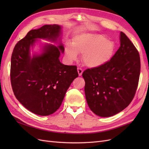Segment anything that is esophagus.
<instances>
[{"label": "esophagus", "instance_id": "1", "mask_svg": "<svg viewBox=\"0 0 149 149\" xmlns=\"http://www.w3.org/2000/svg\"><path fill=\"white\" fill-rule=\"evenodd\" d=\"M77 70H78V73L79 76H81L82 74H83V70L81 68H78Z\"/></svg>", "mask_w": 149, "mask_h": 149}]
</instances>
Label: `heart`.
Returning <instances> with one entry per match:
<instances>
[{
	"mask_svg": "<svg viewBox=\"0 0 149 149\" xmlns=\"http://www.w3.org/2000/svg\"><path fill=\"white\" fill-rule=\"evenodd\" d=\"M115 44L100 34L83 33L75 38L73 44L66 45L65 52L68 60H78L82 55L84 64L89 68H98L109 62L114 55Z\"/></svg>",
	"mask_w": 149,
	"mask_h": 149,
	"instance_id": "obj_1",
	"label": "heart"
}]
</instances>
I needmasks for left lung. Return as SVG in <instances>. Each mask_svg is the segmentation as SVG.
<instances>
[{
	"instance_id": "1",
	"label": "left lung",
	"mask_w": 149,
	"mask_h": 149,
	"mask_svg": "<svg viewBox=\"0 0 149 149\" xmlns=\"http://www.w3.org/2000/svg\"><path fill=\"white\" fill-rule=\"evenodd\" d=\"M120 47L106 64L83 73L89 107L98 116L107 118L123 111L131 102L137 88L141 60L134 44L120 33Z\"/></svg>"
}]
</instances>
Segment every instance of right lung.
Returning a JSON list of instances; mask_svg holds the SVG:
<instances>
[{"mask_svg":"<svg viewBox=\"0 0 149 149\" xmlns=\"http://www.w3.org/2000/svg\"><path fill=\"white\" fill-rule=\"evenodd\" d=\"M61 29L62 26L53 24L31 30L12 52L10 79L13 93L26 109L39 116H49L59 109L68 89L78 76L77 67L60 61L65 51ZM40 39L57 46L42 44ZM38 42L40 52H33Z\"/></svg>","mask_w":149,"mask_h":149,"instance_id":"add662e5","label":"right lung"}]
</instances>
